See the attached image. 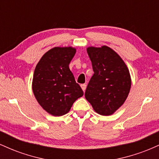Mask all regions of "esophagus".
<instances>
[{
  "mask_svg": "<svg viewBox=\"0 0 159 159\" xmlns=\"http://www.w3.org/2000/svg\"><path fill=\"white\" fill-rule=\"evenodd\" d=\"M81 89H82V90H83L84 92L85 90H86V87H87V85H86L85 84H81Z\"/></svg>",
  "mask_w": 159,
  "mask_h": 159,
  "instance_id": "34e87169",
  "label": "esophagus"
}]
</instances>
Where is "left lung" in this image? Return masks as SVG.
<instances>
[{"mask_svg": "<svg viewBox=\"0 0 159 159\" xmlns=\"http://www.w3.org/2000/svg\"><path fill=\"white\" fill-rule=\"evenodd\" d=\"M87 54L94 74L85 92V98L96 113L113 114L129 96L132 79L126 64L115 51L107 45L90 46Z\"/></svg>", "mask_w": 159, "mask_h": 159, "instance_id": "left-lung-1", "label": "left lung"}]
</instances>
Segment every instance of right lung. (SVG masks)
Returning a JSON list of instances; mask_svg holds the SVG:
<instances>
[{
    "label": "right lung",
    "mask_w": 159,
    "mask_h": 159,
    "mask_svg": "<svg viewBox=\"0 0 159 159\" xmlns=\"http://www.w3.org/2000/svg\"><path fill=\"white\" fill-rule=\"evenodd\" d=\"M75 52L72 46L54 47L45 53L36 66L33 92L40 106L52 116L67 114L84 95L69 67Z\"/></svg>",
    "instance_id": "1"
}]
</instances>
